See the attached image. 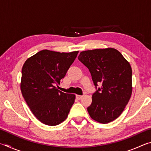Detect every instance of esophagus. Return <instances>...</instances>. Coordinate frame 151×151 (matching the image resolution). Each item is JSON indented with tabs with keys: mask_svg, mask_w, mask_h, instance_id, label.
Wrapping results in <instances>:
<instances>
[{
	"mask_svg": "<svg viewBox=\"0 0 151 151\" xmlns=\"http://www.w3.org/2000/svg\"><path fill=\"white\" fill-rule=\"evenodd\" d=\"M83 95H76V98L78 99V100H81V99L83 98Z\"/></svg>",
	"mask_w": 151,
	"mask_h": 151,
	"instance_id": "34e87169",
	"label": "esophagus"
}]
</instances>
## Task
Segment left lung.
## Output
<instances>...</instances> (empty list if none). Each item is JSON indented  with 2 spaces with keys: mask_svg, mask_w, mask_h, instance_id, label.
I'll use <instances>...</instances> for the list:
<instances>
[{
  "mask_svg": "<svg viewBox=\"0 0 151 151\" xmlns=\"http://www.w3.org/2000/svg\"><path fill=\"white\" fill-rule=\"evenodd\" d=\"M78 59L88 68L96 88L87 108L89 115L103 124L114 121L124 111L132 94L129 63L112 48L83 51Z\"/></svg>",
  "mask_w": 151,
  "mask_h": 151,
  "instance_id": "8db88e82",
  "label": "left lung"
}]
</instances>
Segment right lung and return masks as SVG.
Wrapping results in <instances>:
<instances>
[{
  "instance_id": "1",
  "label": "right lung",
  "mask_w": 151,
  "mask_h": 151,
  "mask_svg": "<svg viewBox=\"0 0 151 151\" xmlns=\"http://www.w3.org/2000/svg\"><path fill=\"white\" fill-rule=\"evenodd\" d=\"M78 51L58 52L39 51L25 61L22 68L20 89L25 101L37 119L55 126L67 117L75 95L58 90Z\"/></svg>"
}]
</instances>
